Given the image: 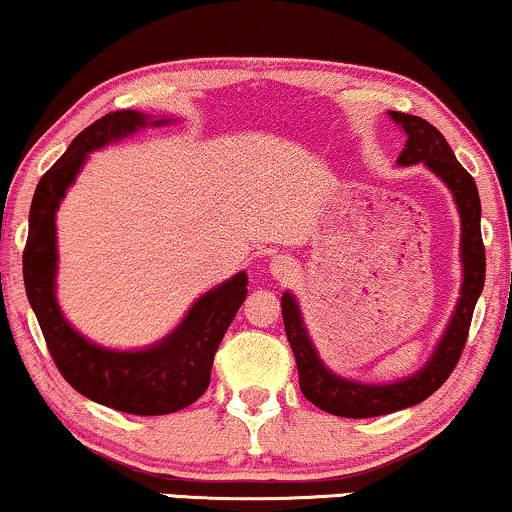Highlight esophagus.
<instances>
[{"label": "esophagus", "instance_id": "34e87169", "mask_svg": "<svg viewBox=\"0 0 512 512\" xmlns=\"http://www.w3.org/2000/svg\"><path fill=\"white\" fill-rule=\"evenodd\" d=\"M296 272V261L291 256H275L270 261V275L275 280H289Z\"/></svg>", "mask_w": 512, "mask_h": 512}]
</instances>
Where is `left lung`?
Returning <instances> with one entry per match:
<instances>
[{"mask_svg":"<svg viewBox=\"0 0 512 512\" xmlns=\"http://www.w3.org/2000/svg\"><path fill=\"white\" fill-rule=\"evenodd\" d=\"M395 124L402 126L407 134V143L397 164L409 167V164H426L440 181L447 185L454 195L456 207L461 214V263H463V282L461 298L456 303L454 315L447 324V331L437 343L435 353L430 360L402 381L393 383H362L353 378H343L324 367V362L317 355L313 341H310L308 329H305L301 310L294 294L284 291L282 294V320L287 331L289 345L294 350L296 367H298V386L305 400H310L315 407L329 411L334 416L345 418H371L393 414V411L414 407L426 397L435 393L437 388L447 381L456 362L466 345L470 320L477 298L484 287V244L480 232V195L473 176L461 167V162L451 152L444 136L426 119L404 115V112H388Z\"/></svg>","mask_w":512,"mask_h":512,"instance_id":"obj_1","label":"left lung"}]
</instances>
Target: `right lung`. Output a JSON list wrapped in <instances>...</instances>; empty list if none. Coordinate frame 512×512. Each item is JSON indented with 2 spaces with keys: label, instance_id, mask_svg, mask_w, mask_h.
Returning <instances> with one entry per match:
<instances>
[{
  "label": "right lung",
  "instance_id": "obj_1",
  "mask_svg": "<svg viewBox=\"0 0 512 512\" xmlns=\"http://www.w3.org/2000/svg\"><path fill=\"white\" fill-rule=\"evenodd\" d=\"M152 119L136 110H117L86 126L65 155L39 178L30 207V232L23 251L25 294L35 310L44 341L65 381L77 393L105 407L136 416L174 414L190 407L209 388L211 364L230 322L247 298V272L199 296L167 338L143 350H110L70 327L56 301V211L86 155L145 126Z\"/></svg>",
  "mask_w": 512,
  "mask_h": 512
}]
</instances>
